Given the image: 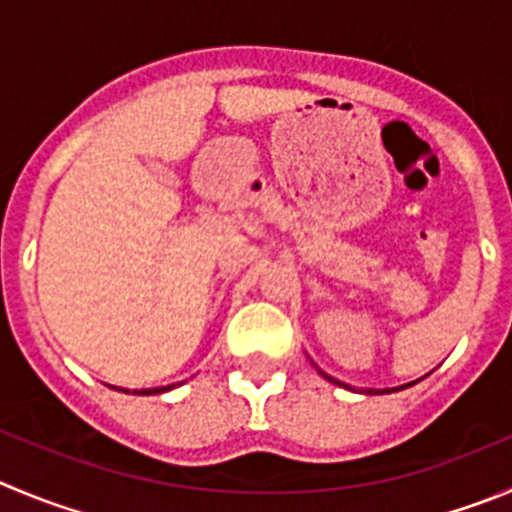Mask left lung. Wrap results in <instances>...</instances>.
<instances>
[{"mask_svg": "<svg viewBox=\"0 0 512 512\" xmlns=\"http://www.w3.org/2000/svg\"><path fill=\"white\" fill-rule=\"evenodd\" d=\"M318 374H321L323 379L333 381V384L343 386V389H353V386H348V384H341V381H338V379H333V376H328L326 371H321V369H318ZM414 384H417V381H412V384H404V386H394V389H364V391H366V394H391V391H401V389H407V386H414Z\"/></svg>", "mask_w": 512, "mask_h": 512, "instance_id": "1", "label": "left lung"}]
</instances>
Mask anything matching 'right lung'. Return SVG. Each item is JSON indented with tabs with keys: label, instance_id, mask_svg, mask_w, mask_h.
<instances>
[{
	"label": "right lung",
	"instance_id": "right-lung-1",
	"mask_svg": "<svg viewBox=\"0 0 512 512\" xmlns=\"http://www.w3.org/2000/svg\"><path fill=\"white\" fill-rule=\"evenodd\" d=\"M113 389L123 391V394H138V396H148V394H164V391H171V389H174V384H169V386H156V389H133V391H128V389H121V386H113Z\"/></svg>",
	"mask_w": 512,
	"mask_h": 512
}]
</instances>
